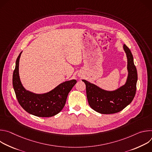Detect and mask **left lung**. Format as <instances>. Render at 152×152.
Listing matches in <instances>:
<instances>
[{
  "instance_id": "1",
  "label": "left lung",
  "mask_w": 152,
  "mask_h": 152,
  "mask_svg": "<svg viewBox=\"0 0 152 152\" xmlns=\"http://www.w3.org/2000/svg\"><path fill=\"white\" fill-rule=\"evenodd\" d=\"M127 58L128 76L126 83L113 91L103 90L85 80L86 93L88 103L93 110L103 114H111L123 110L133 100L137 90V71L130 49L123 45Z\"/></svg>"
}]
</instances>
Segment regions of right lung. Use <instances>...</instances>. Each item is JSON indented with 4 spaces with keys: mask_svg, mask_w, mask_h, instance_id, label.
I'll return each instance as SVG.
<instances>
[{
    "mask_svg": "<svg viewBox=\"0 0 152 152\" xmlns=\"http://www.w3.org/2000/svg\"><path fill=\"white\" fill-rule=\"evenodd\" d=\"M19 54L13 72L12 85L17 100L28 113L39 117H50L58 114L66 104L67 96L77 81L75 79L64 82L49 93L37 94L26 90L21 84L19 73Z\"/></svg>",
    "mask_w": 152,
    "mask_h": 152,
    "instance_id": "1",
    "label": "right lung"
}]
</instances>
